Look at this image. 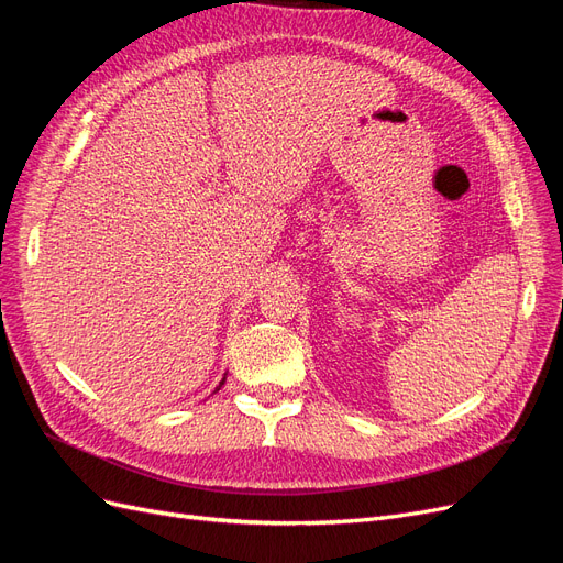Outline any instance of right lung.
Returning <instances> with one entry per match:
<instances>
[{
  "label": "right lung",
  "instance_id": "1",
  "mask_svg": "<svg viewBox=\"0 0 563 563\" xmlns=\"http://www.w3.org/2000/svg\"><path fill=\"white\" fill-rule=\"evenodd\" d=\"M223 383H225V378H223ZM223 383H220V385H223ZM220 385H218V387H220Z\"/></svg>",
  "mask_w": 563,
  "mask_h": 563
}]
</instances>
